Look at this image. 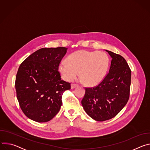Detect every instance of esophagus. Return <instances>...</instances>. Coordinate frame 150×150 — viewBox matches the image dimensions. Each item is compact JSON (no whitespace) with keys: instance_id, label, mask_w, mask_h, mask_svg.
Listing matches in <instances>:
<instances>
[{"instance_id":"34e87169","label":"esophagus","mask_w":150,"mask_h":150,"mask_svg":"<svg viewBox=\"0 0 150 150\" xmlns=\"http://www.w3.org/2000/svg\"><path fill=\"white\" fill-rule=\"evenodd\" d=\"M78 85L76 84V83H72V84H71V88H72V89L75 88V87H78Z\"/></svg>"}]
</instances>
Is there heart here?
<instances>
[{"label": "heart", "instance_id": "obj_1", "mask_svg": "<svg viewBox=\"0 0 150 150\" xmlns=\"http://www.w3.org/2000/svg\"><path fill=\"white\" fill-rule=\"evenodd\" d=\"M109 58L102 52L78 50L71 54L67 61L59 64V71L63 78L73 81L80 72L81 81L87 85H95L105 76L109 68Z\"/></svg>", "mask_w": 150, "mask_h": 150}]
</instances>
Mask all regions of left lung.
<instances>
[{
    "label": "left lung",
    "mask_w": 150,
    "mask_h": 150,
    "mask_svg": "<svg viewBox=\"0 0 150 150\" xmlns=\"http://www.w3.org/2000/svg\"><path fill=\"white\" fill-rule=\"evenodd\" d=\"M112 57L109 72L95 87H85L81 103L91 118L105 121L113 118L129 98L131 71L120 54L106 50Z\"/></svg>",
    "instance_id": "8db88e82"
}]
</instances>
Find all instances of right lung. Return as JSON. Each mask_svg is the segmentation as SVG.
Masks as SVG:
<instances>
[{"mask_svg":"<svg viewBox=\"0 0 150 150\" xmlns=\"http://www.w3.org/2000/svg\"><path fill=\"white\" fill-rule=\"evenodd\" d=\"M67 48H42L20 65L15 79L19 106L29 119L46 122L59 112L64 91L71 83L61 79L59 64Z\"/></svg>","mask_w":150,"mask_h":150,"instance_id":"1","label":"right lung"}]
</instances>
